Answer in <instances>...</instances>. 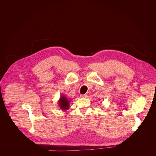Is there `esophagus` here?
<instances>
[{
	"instance_id": "obj_1",
	"label": "esophagus",
	"mask_w": 156,
	"mask_h": 156,
	"mask_svg": "<svg viewBox=\"0 0 156 156\" xmlns=\"http://www.w3.org/2000/svg\"><path fill=\"white\" fill-rule=\"evenodd\" d=\"M80 97H81V98H87L88 97V95H87V94H84V95H81Z\"/></svg>"
}]
</instances>
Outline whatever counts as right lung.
I'll return each instance as SVG.
<instances>
[{
  "label": "right lung",
  "instance_id": "right-lung-1",
  "mask_svg": "<svg viewBox=\"0 0 156 156\" xmlns=\"http://www.w3.org/2000/svg\"><path fill=\"white\" fill-rule=\"evenodd\" d=\"M70 102L71 100L69 99H68L66 96L62 95L58 101L59 108L63 111L68 110L69 107Z\"/></svg>",
  "mask_w": 156,
  "mask_h": 156
}]
</instances>
